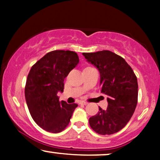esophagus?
<instances>
[{
	"label": "esophagus",
	"mask_w": 160,
	"mask_h": 160,
	"mask_svg": "<svg viewBox=\"0 0 160 160\" xmlns=\"http://www.w3.org/2000/svg\"><path fill=\"white\" fill-rule=\"evenodd\" d=\"M79 103L81 104V105H87V104H88V102H85V101H81Z\"/></svg>",
	"instance_id": "34e87169"
}]
</instances>
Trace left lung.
<instances>
[{"instance_id": "left-lung-1", "label": "left lung", "mask_w": 160, "mask_h": 160, "mask_svg": "<svg viewBox=\"0 0 160 160\" xmlns=\"http://www.w3.org/2000/svg\"><path fill=\"white\" fill-rule=\"evenodd\" d=\"M87 61L99 70L101 92L107 97L108 107H99L89 118L91 128L100 135H111L124 128L138 103L137 77L123 58L108 50L83 53Z\"/></svg>"}]
</instances>
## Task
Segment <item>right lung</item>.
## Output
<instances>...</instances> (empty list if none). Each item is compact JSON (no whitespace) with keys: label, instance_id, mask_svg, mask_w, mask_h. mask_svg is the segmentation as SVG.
<instances>
[{"label":"right lung","instance_id":"obj_1","mask_svg":"<svg viewBox=\"0 0 160 160\" xmlns=\"http://www.w3.org/2000/svg\"><path fill=\"white\" fill-rule=\"evenodd\" d=\"M79 62L75 52L54 50L32 65L25 87V100L32 119L47 132L58 133L68 125L78 105L59 101L64 79Z\"/></svg>","mask_w":160,"mask_h":160}]
</instances>
